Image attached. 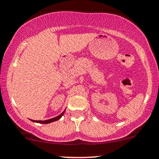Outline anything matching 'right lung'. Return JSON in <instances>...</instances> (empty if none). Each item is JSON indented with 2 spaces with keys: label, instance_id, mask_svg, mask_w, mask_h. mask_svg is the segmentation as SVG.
Returning a JSON list of instances; mask_svg holds the SVG:
<instances>
[{
  "label": "right lung",
  "instance_id": "right-lung-1",
  "mask_svg": "<svg viewBox=\"0 0 159 159\" xmlns=\"http://www.w3.org/2000/svg\"><path fill=\"white\" fill-rule=\"evenodd\" d=\"M64 112H65V111H63V112H62L61 114L59 115V116H56V117L52 118V119H49V120H44V121H42V120H32V121H33V122H36V123H39L48 124V123H52V122L57 121V120H58L61 119V118L62 117V116H63V114H64Z\"/></svg>",
  "mask_w": 159,
  "mask_h": 159
}]
</instances>
